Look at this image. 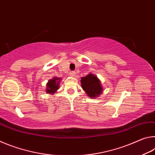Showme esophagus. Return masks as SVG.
Segmentation results:
<instances>
[{
	"label": "esophagus",
	"instance_id": "1",
	"mask_svg": "<svg viewBox=\"0 0 155 155\" xmlns=\"http://www.w3.org/2000/svg\"><path fill=\"white\" fill-rule=\"evenodd\" d=\"M76 74L75 72H70V76H71V77H74Z\"/></svg>",
	"mask_w": 155,
	"mask_h": 155
}]
</instances>
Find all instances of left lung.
<instances>
[{
    "label": "left lung",
    "instance_id": "obj_1",
    "mask_svg": "<svg viewBox=\"0 0 155 155\" xmlns=\"http://www.w3.org/2000/svg\"><path fill=\"white\" fill-rule=\"evenodd\" d=\"M81 87L90 98L98 97L103 91L101 81L97 76L92 73H90L85 77H81Z\"/></svg>",
    "mask_w": 155,
    "mask_h": 155
}]
</instances>
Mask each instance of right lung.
Returning a JSON list of instances; mask_svg holds the SVG:
<instances>
[{
  "label": "right lung",
  "instance_id": "right-lung-1",
  "mask_svg": "<svg viewBox=\"0 0 155 155\" xmlns=\"http://www.w3.org/2000/svg\"><path fill=\"white\" fill-rule=\"evenodd\" d=\"M61 77H53L49 80L46 83V92L49 94H54L56 91L59 89V83L61 82Z\"/></svg>",
  "mask_w": 155,
  "mask_h": 155
}]
</instances>
